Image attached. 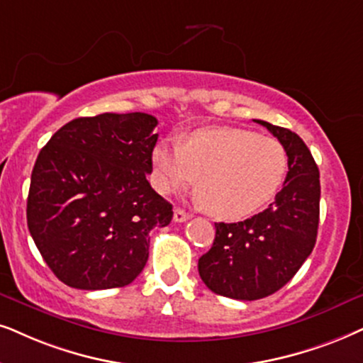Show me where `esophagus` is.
<instances>
[{"mask_svg": "<svg viewBox=\"0 0 363 363\" xmlns=\"http://www.w3.org/2000/svg\"><path fill=\"white\" fill-rule=\"evenodd\" d=\"M189 218H191V214L186 213L184 209H179V208L174 209V221L176 223H184Z\"/></svg>", "mask_w": 363, "mask_h": 363, "instance_id": "34e87169", "label": "esophagus"}]
</instances>
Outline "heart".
<instances>
[{"instance_id": "1", "label": "heart", "mask_w": 363, "mask_h": 363, "mask_svg": "<svg viewBox=\"0 0 363 363\" xmlns=\"http://www.w3.org/2000/svg\"><path fill=\"white\" fill-rule=\"evenodd\" d=\"M286 150L277 139L245 128H206L152 150V182L164 194L199 176L196 201L221 219H240L263 208L283 184Z\"/></svg>"}]
</instances>
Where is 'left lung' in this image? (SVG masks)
Segmentation results:
<instances>
[{"label":"left lung","mask_w":363,"mask_h":363,"mask_svg":"<svg viewBox=\"0 0 363 363\" xmlns=\"http://www.w3.org/2000/svg\"><path fill=\"white\" fill-rule=\"evenodd\" d=\"M268 128L288 155L283 189L263 213L240 223H216L214 242L197 263L216 295L259 300L295 277L313 251L320 219V172L306 144L288 128Z\"/></svg>","instance_id":"left-lung-1"}]
</instances>
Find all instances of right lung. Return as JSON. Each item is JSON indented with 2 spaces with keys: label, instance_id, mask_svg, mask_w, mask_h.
<instances>
[{
  "label": "right lung",
  "instance_id": "add662e5",
  "mask_svg": "<svg viewBox=\"0 0 363 363\" xmlns=\"http://www.w3.org/2000/svg\"><path fill=\"white\" fill-rule=\"evenodd\" d=\"M149 113L80 117L55 132L31 172L26 221L60 281L79 290L121 288L149 258V233L172 204L147 181L159 134Z\"/></svg>",
  "mask_w": 363,
  "mask_h": 363
}]
</instances>
